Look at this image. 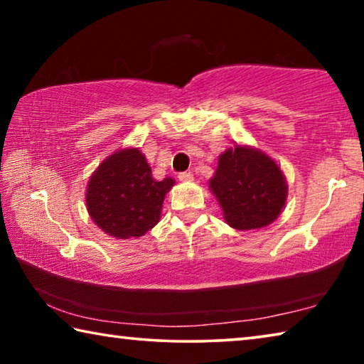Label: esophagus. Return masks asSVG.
Instances as JSON below:
<instances>
[{"label": "esophagus", "instance_id": "1", "mask_svg": "<svg viewBox=\"0 0 364 364\" xmlns=\"http://www.w3.org/2000/svg\"><path fill=\"white\" fill-rule=\"evenodd\" d=\"M178 178H180V181H193V175L188 173V171H183V173L178 175Z\"/></svg>", "mask_w": 364, "mask_h": 364}]
</instances>
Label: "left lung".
Wrapping results in <instances>:
<instances>
[{"label":"left lung","mask_w":364,"mask_h":364,"mask_svg":"<svg viewBox=\"0 0 364 364\" xmlns=\"http://www.w3.org/2000/svg\"><path fill=\"white\" fill-rule=\"evenodd\" d=\"M223 218L234 230H260L279 217L287 200V181L278 164L254 146L234 144L220 154L208 181Z\"/></svg>","instance_id":"left-lung-1"}]
</instances>
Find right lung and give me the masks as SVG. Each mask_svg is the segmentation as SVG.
Returning a JSON list of instances; mask_svg holds the SVG:
<instances>
[{
  "label": "right lung",
  "mask_w": 364,
  "mask_h": 364,
  "mask_svg": "<svg viewBox=\"0 0 364 364\" xmlns=\"http://www.w3.org/2000/svg\"><path fill=\"white\" fill-rule=\"evenodd\" d=\"M173 178L156 180L139 147H122L100 164L86 184V210L115 239L141 237L159 223Z\"/></svg>",
  "instance_id": "right-lung-1"
}]
</instances>
